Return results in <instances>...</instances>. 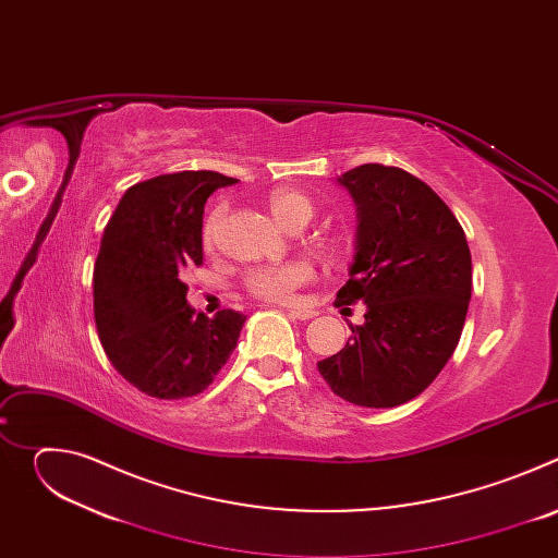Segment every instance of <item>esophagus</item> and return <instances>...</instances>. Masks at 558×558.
Returning a JSON list of instances; mask_svg holds the SVG:
<instances>
[{"instance_id":"obj_1","label":"esophagus","mask_w":558,"mask_h":558,"mask_svg":"<svg viewBox=\"0 0 558 558\" xmlns=\"http://www.w3.org/2000/svg\"><path fill=\"white\" fill-rule=\"evenodd\" d=\"M287 311L291 317H298V320H311V317H315V313H317L313 308H300V306H291Z\"/></svg>"}]
</instances>
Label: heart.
Wrapping results in <instances>:
<instances>
[{
    "label": "heart",
    "instance_id": "obj_1",
    "mask_svg": "<svg viewBox=\"0 0 558 558\" xmlns=\"http://www.w3.org/2000/svg\"><path fill=\"white\" fill-rule=\"evenodd\" d=\"M271 216L287 229L295 220H311L313 203L308 196L291 190H280L269 196ZM225 218V205H218L205 220L203 227V245L214 250L218 241V231ZM313 278V267L306 260H287L280 265L254 269L247 276V289L269 302H291L295 291Z\"/></svg>",
    "mask_w": 558,
    "mask_h": 558
}]
</instances>
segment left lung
<instances>
[{"instance_id": "obj_1", "label": "left lung", "mask_w": 558, "mask_h": 558, "mask_svg": "<svg viewBox=\"0 0 558 558\" xmlns=\"http://www.w3.org/2000/svg\"><path fill=\"white\" fill-rule=\"evenodd\" d=\"M357 211L355 256L336 304L364 302V325L317 362L342 400L392 409L417 397L454 353L472 260L448 205L417 177L366 163L338 177Z\"/></svg>"}]
</instances>
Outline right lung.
Segmentation results:
<instances>
[{"label":"right lung","instance_id":"obj_1","mask_svg":"<svg viewBox=\"0 0 558 558\" xmlns=\"http://www.w3.org/2000/svg\"><path fill=\"white\" fill-rule=\"evenodd\" d=\"M238 183L179 172L130 187L110 218L95 265V320L112 366L141 392L181 400L205 390L229 360L247 317L187 304V267L203 263L207 198Z\"/></svg>","mask_w":558,"mask_h":558}]
</instances>
